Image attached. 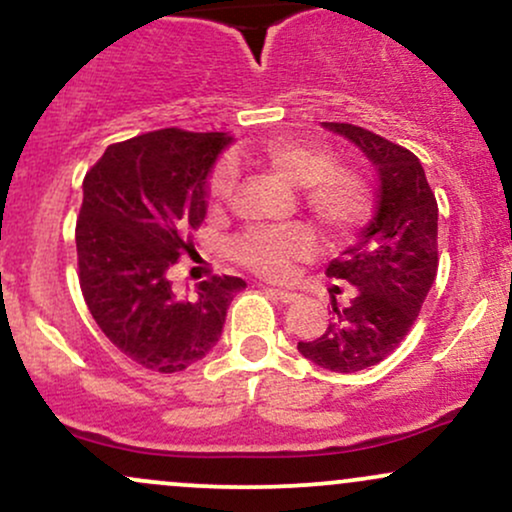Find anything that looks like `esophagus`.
Segmentation results:
<instances>
[{
    "mask_svg": "<svg viewBox=\"0 0 512 512\" xmlns=\"http://www.w3.org/2000/svg\"><path fill=\"white\" fill-rule=\"evenodd\" d=\"M269 291H272L281 303H296L298 298H301L296 291H284V289H269Z\"/></svg>",
    "mask_w": 512,
    "mask_h": 512,
    "instance_id": "esophagus-1",
    "label": "esophagus"
}]
</instances>
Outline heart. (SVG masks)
<instances>
[{
	"mask_svg": "<svg viewBox=\"0 0 512 512\" xmlns=\"http://www.w3.org/2000/svg\"><path fill=\"white\" fill-rule=\"evenodd\" d=\"M252 156L276 175L298 185L303 207L317 221L327 238L339 243L356 236L370 221L375 195L370 180L361 170L337 163L327 144L298 137H274L257 144ZM236 173L228 163H219L209 178V197L216 207L233 195ZM317 240L305 223L286 226H252L233 240L231 257L240 267L262 279H286L293 264L313 257Z\"/></svg>",
	"mask_w": 512,
	"mask_h": 512,
	"instance_id": "obj_1",
	"label": "heart"
}]
</instances>
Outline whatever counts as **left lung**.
I'll return each mask as SVG.
<instances>
[{
	"label": "left lung",
	"instance_id": "obj_1",
	"mask_svg": "<svg viewBox=\"0 0 512 512\" xmlns=\"http://www.w3.org/2000/svg\"><path fill=\"white\" fill-rule=\"evenodd\" d=\"M322 127L366 154L380 190L373 219L327 267L334 279L330 325L313 342H298V351L320 368L356 373L390 356L419 317L438 272V204L409 149L346 122ZM344 288L352 298L337 304Z\"/></svg>",
	"mask_w": 512,
	"mask_h": 512
}]
</instances>
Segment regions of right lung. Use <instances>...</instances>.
<instances>
[{"mask_svg": "<svg viewBox=\"0 0 512 512\" xmlns=\"http://www.w3.org/2000/svg\"><path fill=\"white\" fill-rule=\"evenodd\" d=\"M228 144L226 132L158 129L110 144L84 178L76 219L84 301L122 354L158 373L207 356L245 289L226 274L195 291L173 284V264L195 250L190 231L207 216V178Z\"/></svg>", "mask_w": 512, "mask_h": 512, "instance_id": "right-lung-1", "label": "right lung"}]
</instances>
